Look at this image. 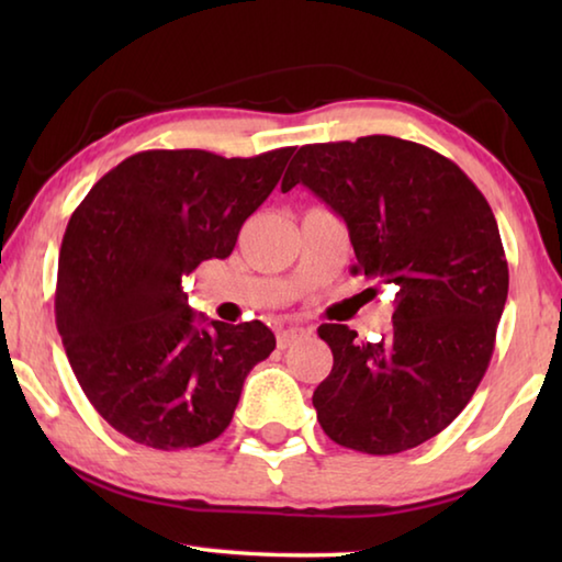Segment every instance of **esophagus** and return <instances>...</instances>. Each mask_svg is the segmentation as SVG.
Masks as SVG:
<instances>
[{
    "label": "esophagus",
    "mask_w": 562,
    "mask_h": 562,
    "mask_svg": "<svg viewBox=\"0 0 562 562\" xmlns=\"http://www.w3.org/2000/svg\"><path fill=\"white\" fill-rule=\"evenodd\" d=\"M304 337H310V329H304V327H282V329H278V347L280 349H288V347L294 345V341H300Z\"/></svg>",
    "instance_id": "esophagus-1"
}]
</instances>
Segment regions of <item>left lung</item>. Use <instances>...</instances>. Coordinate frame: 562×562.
I'll list each match as a JSON object with an SVG mask.
<instances>
[{
  "instance_id": "left-lung-1",
  "label": "left lung",
  "mask_w": 562,
  "mask_h": 562,
  "mask_svg": "<svg viewBox=\"0 0 562 562\" xmlns=\"http://www.w3.org/2000/svg\"><path fill=\"white\" fill-rule=\"evenodd\" d=\"M297 183L347 223L351 270L396 284L382 341L317 329L335 355L312 396L317 422L361 453L414 449L463 412L488 369L508 297L496 217L453 160L394 136L302 146L282 190Z\"/></svg>"
}]
</instances>
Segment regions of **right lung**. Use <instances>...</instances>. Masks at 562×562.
<instances>
[{"label": "right lung", "mask_w": 562, "mask_h": 562, "mask_svg": "<svg viewBox=\"0 0 562 562\" xmlns=\"http://www.w3.org/2000/svg\"><path fill=\"white\" fill-rule=\"evenodd\" d=\"M294 148L255 158L144 150L109 170L66 225L56 327L93 408L126 439L195 449L233 422L245 376L274 349L262 322L195 317L183 274L227 258Z\"/></svg>", "instance_id": "1"}]
</instances>
